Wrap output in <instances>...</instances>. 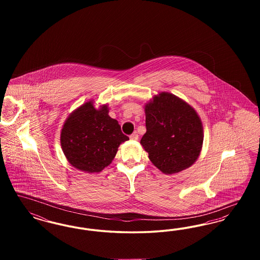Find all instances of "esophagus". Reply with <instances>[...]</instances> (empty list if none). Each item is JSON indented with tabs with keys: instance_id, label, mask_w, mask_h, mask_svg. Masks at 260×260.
Wrapping results in <instances>:
<instances>
[{
	"instance_id": "obj_1",
	"label": "esophagus",
	"mask_w": 260,
	"mask_h": 260,
	"mask_svg": "<svg viewBox=\"0 0 260 260\" xmlns=\"http://www.w3.org/2000/svg\"><path fill=\"white\" fill-rule=\"evenodd\" d=\"M129 139L131 140H133V141H136L138 139V135H136V134H133L132 136H129Z\"/></svg>"
}]
</instances>
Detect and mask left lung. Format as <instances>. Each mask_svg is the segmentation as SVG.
I'll return each instance as SVG.
<instances>
[{
	"label": "left lung",
	"instance_id": "left-lung-1",
	"mask_svg": "<svg viewBox=\"0 0 260 260\" xmlns=\"http://www.w3.org/2000/svg\"><path fill=\"white\" fill-rule=\"evenodd\" d=\"M146 133L140 144L161 173L173 174L190 168L200 156L204 129L196 110L170 92H159L144 107Z\"/></svg>",
	"mask_w": 260,
	"mask_h": 260
}]
</instances>
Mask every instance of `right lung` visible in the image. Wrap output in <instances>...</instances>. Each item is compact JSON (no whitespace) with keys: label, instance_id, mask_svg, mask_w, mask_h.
Segmentation results:
<instances>
[{"label":"right lung","instance_id":"right-lung-1","mask_svg":"<svg viewBox=\"0 0 260 260\" xmlns=\"http://www.w3.org/2000/svg\"><path fill=\"white\" fill-rule=\"evenodd\" d=\"M108 113L107 104L96 109L89 100L64 122L60 144L67 161L75 169L88 173L101 172L114 160L119 146L128 140L118 121Z\"/></svg>","mask_w":260,"mask_h":260}]
</instances>
